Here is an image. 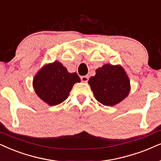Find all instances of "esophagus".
<instances>
[{
    "mask_svg": "<svg viewBox=\"0 0 161 161\" xmlns=\"http://www.w3.org/2000/svg\"><path fill=\"white\" fill-rule=\"evenodd\" d=\"M88 79H89L88 76H83L81 77V80H82V82H87V81H88Z\"/></svg>",
    "mask_w": 161,
    "mask_h": 161,
    "instance_id": "34e87169",
    "label": "esophagus"
}]
</instances>
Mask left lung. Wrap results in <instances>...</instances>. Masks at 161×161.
<instances>
[{"mask_svg":"<svg viewBox=\"0 0 161 161\" xmlns=\"http://www.w3.org/2000/svg\"><path fill=\"white\" fill-rule=\"evenodd\" d=\"M96 99L105 106L116 105L129 95V76L121 65L105 64L96 70L88 81Z\"/></svg>","mask_w":161,"mask_h":161,"instance_id":"obj_1","label":"left lung"}]
</instances>
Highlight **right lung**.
Segmentation results:
<instances>
[{
	"mask_svg": "<svg viewBox=\"0 0 161 161\" xmlns=\"http://www.w3.org/2000/svg\"><path fill=\"white\" fill-rule=\"evenodd\" d=\"M80 82L76 73H69L60 62L54 61L38 70L32 85L40 99L49 106H55L63 102L75 83Z\"/></svg>",
	"mask_w": 161,
	"mask_h": 161,
	"instance_id": "1",
	"label": "right lung"
}]
</instances>
